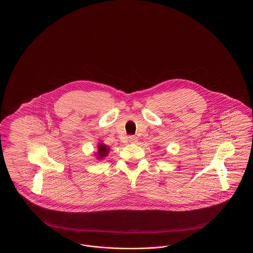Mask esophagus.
Segmentation results:
<instances>
[{
  "label": "esophagus",
  "mask_w": 253,
  "mask_h": 253,
  "mask_svg": "<svg viewBox=\"0 0 253 253\" xmlns=\"http://www.w3.org/2000/svg\"><path fill=\"white\" fill-rule=\"evenodd\" d=\"M137 141H138V138H137L136 136H129V137H128V142L131 143V144H134V143H136Z\"/></svg>",
  "instance_id": "1"
}]
</instances>
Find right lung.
I'll return each mask as SVG.
<instances>
[{
  "mask_svg": "<svg viewBox=\"0 0 253 253\" xmlns=\"http://www.w3.org/2000/svg\"><path fill=\"white\" fill-rule=\"evenodd\" d=\"M110 152V147L108 145H105L103 142H98L97 144V152L94 153V157L96 160H102L105 157L108 156Z\"/></svg>",
  "mask_w": 253,
  "mask_h": 253,
  "instance_id": "add662e5",
  "label": "right lung"
}]
</instances>
